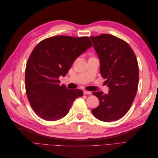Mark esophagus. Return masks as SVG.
Returning <instances> with one entry per match:
<instances>
[{
    "mask_svg": "<svg viewBox=\"0 0 158 158\" xmlns=\"http://www.w3.org/2000/svg\"><path fill=\"white\" fill-rule=\"evenodd\" d=\"M84 94H85V95H86V94H89V95H90V94H92V92H89V91L84 90Z\"/></svg>",
    "mask_w": 158,
    "mask_h": 158,
    "instance_id": "34e87169",
    "label": "esophagus"
}]
</instances>
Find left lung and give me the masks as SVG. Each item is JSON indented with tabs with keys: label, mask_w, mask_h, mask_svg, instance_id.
<instances>
[{
	"label": "left lung",
	"mask_w": 158,
	"mask_h": 158,
	"mask_svg": "<svg viewBox=\"0 0 158 158\" xmlns=\"http://www.w3.org/2000/svg\"><path fill=\"white\" fill-rule=\"evenodd\" d=\"M100 62V74L109 93L93 92L99 105L94 116L104 122L118 120L128 112L135 98L138 85V65L135 52L127 42L109 34L91 37Z\"/></svg>",
	"instance_id": "1"
}]
</instances>
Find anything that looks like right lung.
<instances>
[{"label": "right lung", "mask_w": 158, "mask_h": 158, "mask_svg": "<svg viewBox=\"0 0 158 158\" xmlns=\"http://www.w3.org/2000/svg\"><path fill=\"white\" fill-rule=\"evenodd\" d=\"M92 46L88 37L57 35L38 44L27 60L26 90L31 106L40 117L54 121L66 116L74 100L82 96L80 89L60 85L74 60Z\"/></svg>", "instance_id": "right-lung-1"}]
</instances>
